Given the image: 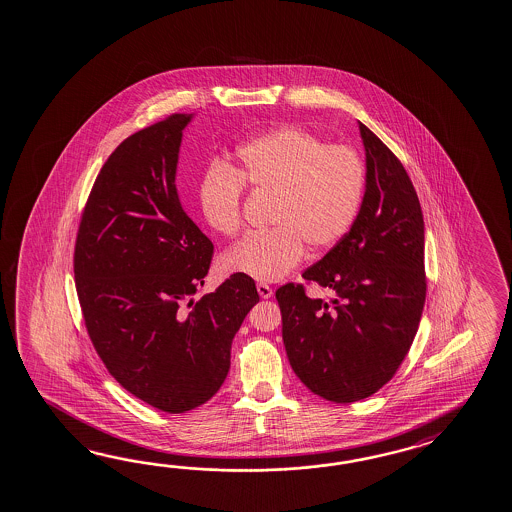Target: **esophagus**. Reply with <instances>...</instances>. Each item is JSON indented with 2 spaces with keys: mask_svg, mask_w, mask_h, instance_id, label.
<instances>
[{
  "mask_svg": "<svg viewBox=\"0 0 512 512\" xmlns=\"http://www.w3.org/2000/svg\"><path fill=\"white\" fill-rule=\"evenodd\" d=\"M256 289H258V293H260V297L262 298L273 297V287L267 286V284H258Z\"/></svg>",
  "mask_w": 512,
  "mask_h": 512,
  "instance_id": "34e87169",
  "label": "esophagus"
}]
</instances>
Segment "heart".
<instances>
[{"mask_svg":"<svg viewBox=\"0 0 512 512\" xmlns=\"http://www.w3.org/2000/svg\"><path fill=\"white\" fill-rule=\"evenodd\" d=\"M243 180L252 190L276 195L265 234L241 239L226 252V274L278 282L306 254L332 249L350 232L365 195L363 158L348 145H328L302 127H280L245 143L238 171L212 166L204 173L199 204L206 225L234 236L243 225Z\"/></svg>","mask_w":512,"mask_h":512,"instance_id":"heart-1","label":"heart"}]
</instances>
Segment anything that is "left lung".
<instances>
[{"label":"left lung","mask_w":512,"mask_h":512,"mask_svg":"<svg viewBox=\"0 0 512 512\" xmlns=\"http://www.w3.org/2000/svg\"><path fill=\"white\" fill-rule=\"evenodd\" d=\"M367 184L354 225L304 278L335 293L276 291L289 363L311 393L352 404L376 393L404 361L426 300L424 217L400 160L361 121Z\"/></svg>","instance_id":"8db88e82"}]
</instances>
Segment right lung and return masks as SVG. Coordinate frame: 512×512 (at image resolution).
Segmentation results:
<instances>
[{"label":"right lung","instance_id":"add662e5","mask_svg":"<svg viewBox=\"0 0 512 512\" xmlns=\"http://www.w3.org/2000/svg\"><path fill=\"white\" fill-rule=\"evenodd\" d=\"M193 118L171 114L108 156L73 262L84 322L108 372L166 413L191 411L221 389L232 339L260 300L254 280L236 274L191 297L214 250L177 190L182 132Z\"/></svg>","mask_w":512,"mask_h":512}]
</instances>
